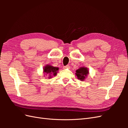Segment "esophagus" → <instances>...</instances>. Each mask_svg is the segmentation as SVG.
I'll return each instance as SVG.
<instances>
[{"label":"esophagus","instance_id":"obj_1","mask_svg":"<svg viewBox=\"0 0 128 128\" xmlns=\"http://www.w3.org/2000/svg\"><path fill=\"white\" fill-rule=\"evenodd\" d=\"M70 68V66H69V65H67V66H65L64 67V68Z\"/></svg>","mask_w":128,"mask_h":128}]
</instances>
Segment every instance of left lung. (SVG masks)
I'll use <instances>...</instances> for the list:
<instances>
[{
	"label": "left lung",
	"instance_id": "obj_1",
	"mask_svg": "<svg viewBox=\"0 0 128 128\" xmlns=\"http://www.w3.org/2000/svg\"><path fill=\"white\" fill-rule=\"evenodd\" d=\"M88 70L86 67H80L76 70L75 74L77 78L80 80H84L88 74Z\"/></svg>",
	"mask_w": 128,
	"mask_h": 128
}]
</instances>
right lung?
Masks as SVG:
<instances>
[{
	"label": "right lung",
	"mask_w": 128,
	"mask_h": 128,
	"mask_svg": "<svg viewBox=\"0 0 128 128\" xmlns=\"http://www.w3.org/2000/svg\"><path fill=\"white\" fill-rule=\"evenodd\" d=\"M44 73L46 74L45 75L48 74V78H52V75L56 76L57 74L58 70H59V68L53 67L52 66L46 64L45 66L44 67Z\"/></svg>",
	"instance_id": "add662e5"
}]
</instances>
